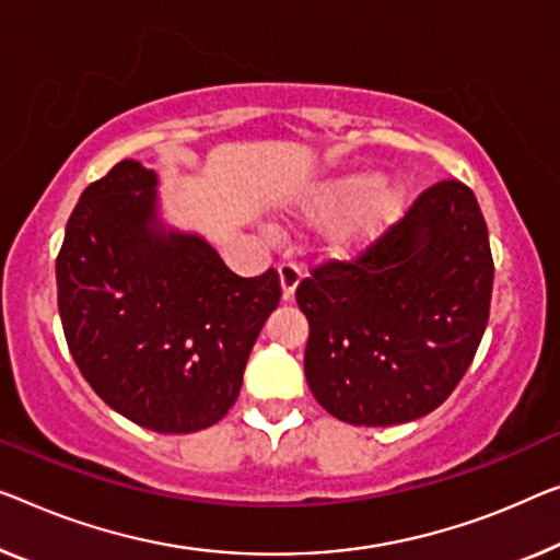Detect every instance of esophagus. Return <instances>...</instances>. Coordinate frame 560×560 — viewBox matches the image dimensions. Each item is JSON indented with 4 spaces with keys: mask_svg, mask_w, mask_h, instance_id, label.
I'll return each mask as SVG.
<instances>
[{
    "mask_svg": "<svg viewBox=\"0 0 560 560\" xmlns=\"http://www.w3.org/2000/svg\"><path fill=\"white\" fill-rule=\"evenodd\" d=\"M279 279H281L283 299H287V302H289V299L294 296L299 281H302V269H299V266L291 264V261L281 264V266H279Z\"/></svg>",
    "mask_w": 560,
    "mask_h": 560,
    "instance_id": "1",
    "label": "esophagus"
}]
</instances>
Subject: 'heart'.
Wrapping results in <instances>:
<instances>
[{
	"instance_id": "heart-1",
	"label": "heart",
	"mask_w": 560,
	"mask_h": 560,
	"mask_svg": "<svg viewBox=\"0 0 560 560\" xmlns=\"http://www.w3.org/2000/svg\"><path fill=\"white\" fill-rule=\"evenodd\" d=\"M399 208H402V190L392 183H380L366 171L324 180L306 198V211L316 219L346 211L331 229V246L339 254H352L370 246L397 219Z\"/></svg>"
}]
</instances>
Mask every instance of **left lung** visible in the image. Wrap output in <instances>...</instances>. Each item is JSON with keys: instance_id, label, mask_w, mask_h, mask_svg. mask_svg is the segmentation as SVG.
<instances>
[{"instance_id": "8db88e82", "label": "left lung", "mask_w": 560, "mask_h": 560, "mask_svg": "<svg viewBox=\"0 0 560 560\" xmlns=\"http://www.w3.org/2000/svg\"><path fill=\"white\" fill-rule=\"evenodd\" d=\"M493 254L475 194L440 180L349 261L296 287L308 319L304 374L324 410L387 428L457 387L488 327Z\"/></svg>"}]
</instances>
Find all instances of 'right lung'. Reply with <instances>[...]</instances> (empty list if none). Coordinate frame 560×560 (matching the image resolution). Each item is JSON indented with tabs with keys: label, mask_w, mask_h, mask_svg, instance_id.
Segmentation results:
<instances>
[{
	"label": "right lung",
	"mask_w": 560,
	"mask_h": 560,
	"mask_svg": "<svg viewBox=\"0 0 560 560\" xmlns=\"http://www.w3.org/2000/svg\"><path fill=\"white\" fill-rule=\"evenodd\" d=\"M158 178L120 161L82 190L57 254L67 347L97 397L130 422L183 435L236 402L281 281L236 277L196 233L165 231Z\"/></svg>",
	"instance_id": "1"
}]
</instances>
